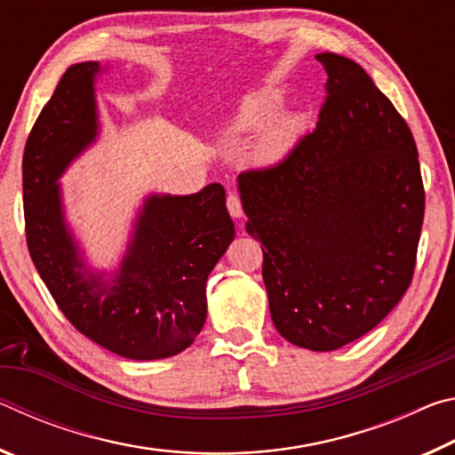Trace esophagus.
<instances>
[{"label":"esophagus","instance_id":"34e87169","mask_svg":"<svg viewBox=\"0 0 455 455\" xmlns=\"http://www.w3.org/2000/svg\"><path fill=\"white\" fill-rule=\"evenodd\" d=\"M227 209L230 212V217H235V219L243 217V204H241V198H238V195H228Z\"/></svg>","mask_w":455,"mask_h":455}]
</instances>
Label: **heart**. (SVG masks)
Returning a JSON list of instances; mask_svg holds the SVG:
<instances>
[{
	"label": "heart",
	"instance_id": "1",
	"mask_svg": "<svg viewBox=\"0 0 455 455\" xmlns=\"http://www.w3.org/2000/svg\"><path fill=\"white\" fill-rule=\"evenodd\" d=\"M283 106L284 94L279 88H260L257 92H251L249 96L243 98L235 118L230 120L228 132L246 134L252 132V130L263 128L268 121L272 122L276 117ZM303 128L305 118L301 114H284V116L272 122L271 125L257 136V140L252 142V163L259 166H271L281 163L292 150V146L297 144L299 136L303 134Z\"/></svg>",
	"mask_w": 455,
	"mask_h": 455
}]
</instances>
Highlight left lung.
Here are the masks:
<instances>
[{
	"mask_svg": "<svg viewBox=\"0 0 455 455\" xmlns=\"http://www.w3.org/2000/svg\"><path fill=\"white\" fill-rule=\"evenodd\" d=\"M317 128L279 164L238 174L246 233L263 243L279 333L299 347L355 341L410 287L426 211L410 126L355 61L317 53ZM262 249V246H260Z\"/></svg>",
	"mask_w": 455,
	"mask_h": 455,
	"instance_id": "obj_1",
	"label": "left lung"
}]
</instances>
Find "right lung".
Listing matches in <instances>:
<instances>
[{"label": "right lung", "instance_id": "add662e5", "mask_svg": "<svg viewBox=\"0 0 455 455\" xmlns=\"http://www.w3.org/2000/svg\"><path fill=\"white\" fill-rule=\"evenodd\" d=\"M98 61L74 64L37 116L24 150L29 257L66 319L120 357L150 361L188 347L206 319V279L235 238L225 188L152 195L138 214L118 273L104 281L80 257L64 219L68 164L96 140Z\"/></svg>", "mask_w": 455, "mask_h": 455}]
</instances>
